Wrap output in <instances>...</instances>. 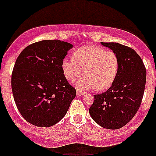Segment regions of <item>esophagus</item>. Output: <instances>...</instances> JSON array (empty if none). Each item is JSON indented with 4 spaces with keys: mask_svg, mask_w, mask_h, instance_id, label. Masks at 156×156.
<instances>
[{
    "mask_svg": "<svg viewBox=\"0 0 156 156\" xmlns=\"http://www.w3.org/2000/svg\"><path fill=\"white\" fill-rule=\"evenodd\" d=\"M84 94V91H83V90H79V89H77L76 90V95L77 96H82V95Z\"/></svg>",
    "mask_w": 156,
    "mask_h": 156,
    "instance_id": "obj_1",
    "label": "esophagus"
}]
</instances>
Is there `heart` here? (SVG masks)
<instances>
[{"label":"heart","instance_id":"b5f03b06","mask_svg":"<svg viewBox=\"0 0 156 156\" xmlns=\"http://www.w3.org/2000/svg\"><path fill=\"white\" fill-rule=\"evenodd\" d=\"M119 58L112 51H105L99 47L87 45L76 51L73 58H64L62 69L65 77L77 83L76 87L82 90H105L111 87L119 71Z\"/></svg>","mask_w":156,"mask_h":156}]
</instances>
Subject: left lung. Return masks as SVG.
<instances>
[{"mask_svg":"<svg viewBox=\"0 0 156 156\" xmlns=\"http://www.w3.org/2000/svg\"><path fill=\"white\" fill-rule=\"evenodd\" d=\"M119 58L115 81L107 91L94 95L89 108L92 119L101 127L117 129L133 119L141 104L146 83V69L133 49L118 43H101Z\"/></svg>","mask_w":156,"mask_h":156,"instance_id":"obj_1","label":"left lung"}]
</instances>
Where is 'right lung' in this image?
<instances>
[{
	"label": "right lung",
	"instance_id": "1",
	"mask_svg": "<svg viewBox=\"0 0 156 156\" xmlns=\"http://www.w3.org/2000/svg\"><path fill=\"white\" fill-rule=\"evenodd\" d=\"M73 47L59 40H44L27 46L16 59L12 75L14 100L31 124L54 126L75 98V88L62 69V62Z\"/></svg>",
	"mask_w": 156,
	"mask_h": 156
}]
</instances>
